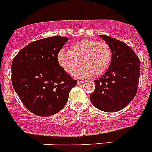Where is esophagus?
I'll return each mask as SVG.
<instances>
[{
  "instance_id": "1",
  "label": "esophagus",
  "mask_w": 152,
  "mask_h": 152,
  "mask_svg": "<svg viewBox=\"0 0 152 152\" xmlns=\"http://www.w3.org/2000/svg\"><path fill=\"white\" fill-rule=\"evenodd\" d=\"M77 84V85H80V84H84V81H82V80H78Z\"/></svg>"
}]
</instances>
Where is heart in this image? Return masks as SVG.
Wrapping results in <instances>:
<instances>
[{
	"instance_id": "obj_1",
	"label": "heart",
	"mask_w": 152,
	"mask_h": 152,
	"mask_svg": "<svg viewBox=\"0 0 152 152\" xmlns=\"http://www.w3.org/2000/svg\"><path fill=\"white\" fill-rule=\"evenodd\" d=\"M112 57V49L106 42L84 39L74 43L69 51L60 50L57 58L63 69L69 74L75 72L81 62L83 67L74 75L86 78L105 74L110 66Z\"/></svg>"
}]
</instances>
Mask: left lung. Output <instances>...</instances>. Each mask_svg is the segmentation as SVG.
I'll return each instance as SVG.
<instances>
[{"label":"left lung","mask_w":152,"mask_h":152,"mask_svg":"<svg viewBox=\"0 0 152 152\" xmlns=\"http://www.w3.org/2000/svg\"><path fill=\"white\" fill-rule=\"evenodd\" d=\"M113 52L110 66L104 75L94 80V92L90 100L96 108L104 112L120 110L133 100L140 76V61L126 43L110 36L100 35Z\"/></svg>","instance_id":"left-lung-1"}]
</instances>
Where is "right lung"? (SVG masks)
<instances>
[{"instance_id":"right-lung-1","label":"right lung","mask_w":152,"mask_h":152,"mask_svg":"<svg viewBox=\"0 0 152 152\" xmlns=\"http://www.w3.org/2000/svg\"><path fill=\"white\" fill-rule=\"evenodd\" d=\"M68 40L64 36H52L33 42L13 58V87L35 115L49 116L59 112L77 84L58 61V53Z\"/></svg>"}]
</instances>
